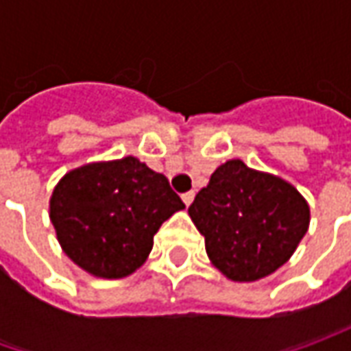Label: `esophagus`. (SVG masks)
I'll list each match as a JSON object with an SVG mask.
<instances>
[{
  "mask_svg": "<svg viewBox=\"0 0 351 351\" xmlns=\"http://www.w3.org/2000/svg\"><path fill=\"white\" fill-rule=\"evenodd\" d=\"M193 197H195V193H193V191H187V193H183V195H182L183 203H185V205L189 207V205L193 203Z\"/></svg>",
  "mask_w": 351,
  "mask_h": 351,
  "instance_id": "34e87169",
  "label": "esophagus"
}]
</instances>
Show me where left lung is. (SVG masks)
<instances>
[{
	"label": "left lung",
	"instance_id": "left-lung-1",
	"mask_svg": "<svg viewBox=\"0 0 351 351\" xmlns=\"http://www.w3.org/2000/svg\"><path fill=\"white\" fill-rule=\"evenodd\" d=\"M210 262L234 281H256L291 258L308 228V205L276 176L230 160L189 205Z\"/></svg>",
	"mask_w": 351,
	"mask_h": 351
}]
</instances>
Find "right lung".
I'll use <instances>...</instances> for the list:
<instances>
[{
  "label": "right lung",
  "mask_w": 351,
  "mask_h": 351,
  "mask_svg": "<svg viewBox=\"0 0 351 351\" xmlns=\"http://www.w3.org/2000/svg\"><path fill=\"white\" fill-rule=\"evenodd\" d=\"M182 209L166 176L127 156L66 173L50 199V221L72 262L117 279L141 267L158 228Z\"/></svg>",
  "instance_id": "obj_1"
}]
</instances>
